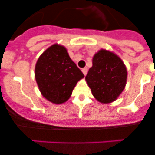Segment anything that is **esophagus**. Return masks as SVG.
I'll return each mask as SVG.
<instances>
[{"instance_id":"34e87169","label":"esophagus","mask_w":155,"mask_h":155,"mask_svg":"<svg viewBox=\"0 0 155 155\" xmlns=\"http://www.w3.org/2000/svg\"><path fill=\"white\" fill-rule=\"evenodd\" d=\"M82 72H83V74L84 75H86L87 74V68H84L82 69Z\"/></svg>"}]
</instances>
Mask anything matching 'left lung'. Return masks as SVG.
I'll return each mask as SVG.
<instances>
[{"mask_svg":"<svg viewBox=\"0 0 155 155\" xmlns=\"http://www.w3.org/2000/svg\"><path fill=\"white\" fill-rule=\"evenodd\" d=\"M85 80L94 97L103 104L115 101L125 87L127 69L113 52L101 49L94 54Z\"/></svg>","mask_w":155,"mask_h":155,"instance_id":"8db88e82","label":"left lung"}]
</instances>
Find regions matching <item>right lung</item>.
Returning <instances> with one entry per match:
<instances>
[{"label":"right lung","mask_w":155,"mask_h":155,"mask_svg":"<svg viewBox=\"0 0 155 155\" xmlns=\"http://www.w3.org/2000/svg\"><path fill=\"white\" fill-rule=\"evenodd\" d=\"M84 77L66 48L57 44L39 57L35 66V79L40 91L47 100L56 104L69 99L75 85Z\"/></svg>","instance_id":"right-lung-1"}]
</instances>
